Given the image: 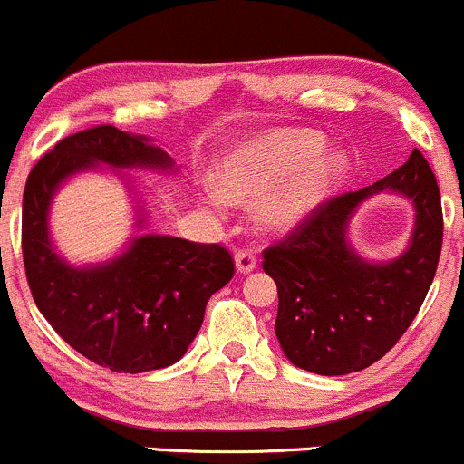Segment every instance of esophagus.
<instances>
[{"instance_id": "34e87169", "label": "esophagus", "mask_w": 464, "mask_h": 464, "mask_svg": "<svg viewBox=\"0 0 464 464\" xmlns=\"http://www.w3.org/2000/svg\"><path fill=\"white\" fill-rule=\"evenodd\" d=\"M234 264H237L238 273L247 275L250 270H255V266H256L255 252H252V250H238L237 255H234Z\"/></svg>"}]
</instances>
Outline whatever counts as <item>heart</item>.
Segmentation results:
<instances>
[{
	"label": "heart",
	"instance_id": "heart-1",
	"mask_svg": "<svg viewBox=\"0 0 464 464\" xmlns=\"http://www.w3.org/2000/svg\"><path fill=\"white\" fill-rule=\"evenodd\" d=\"M323 150V137L306 130L259 137L218 164V198L246 205L268 193L256 209V223L266 232L291 230L323 205L343 173L341 155Z\"/></svg>",
	"mask_w": 464,
	"mask_h": 464
}]
</instances>
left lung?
<instances>
[{
    "label": "left lung",
    "mask_w": 464,
    "mask_h": 464,
    "mask_svg": "<svg viewBox=\"0 0 464 464\" xmlns=\"http://www.w3.org/2000/svg\"><path fill=\"white\" fill-rule=\"evenodd\" d=\"M392 190L416 208V227L397 260L365 262L346 238L358 205ZM442 203L420 150L359 191L329 198L284 241L264 250V270L279 295L275 334L293 365L338 377L377 363L420 311L442 250Z\"/></svg>",
    "instance_id": "1"
}]
</instances>
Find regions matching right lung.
Instances as JSON below:
<instances>
[{"label":"right lung","mask_w":464,"mask_h":464,"mask_svg":"<svg viewBox=\"0 0 464 464\" xmlns=\"http://www.w3.org/2000/svg\"><path fill=\"white\" fill-rule=\"evenodd\" d=\"M99 164L176 169L149 137L114 126L87 128L58 141L31 169L22 198L26 282L40 314L85 359L123 374L167 368L185 356L208 300L232 279V255L218 243L141 234L103 264H67L49 238V208L67 178Z\"/></svg>","instance_id":"right-lung-1"}]
</instances>
